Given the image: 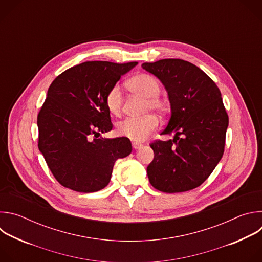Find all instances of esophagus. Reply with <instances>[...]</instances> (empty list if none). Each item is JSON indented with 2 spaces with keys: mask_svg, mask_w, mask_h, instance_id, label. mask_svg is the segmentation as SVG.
Listing matches in <instances>:
<instances>
[{
  "mask_svg": "<svg viewBox=\"0 0 262 262\" xmlns=\"http://www.w3.org/2000/svg\"><path fill=\"white\" fill-rule=\"evenodd\" d=\"M142 146H143V145H142V144H140V143L133 142V148H134V149H136V150H137V149H140Z\"/></svg>",
  "mask_w": 262,
  "mask_h": 262,
  "instance_id": "esophagus-1",
  "label": "esophagus"
}]
</instances>
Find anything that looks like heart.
<instances>
[{"mask_svg": "<svg viewBox=\"0 0 262 262\" xmlns=\"http://www.w3.org/2000/svg\"><path fill=\"white\" fill-rule=\"evenodd\" d=\"M128 88L146 98V110L155 111L159 114H165L168 110V101L159 97L161 85L150 74L140 73L128 81ZM104 103L112 115L118 116L121 112L122 92L119 85H114L105 94ZM159 125V120L154 115L143 118H126L117 123V133L134 142H142L152 134Z\"/></svg>", "mask_w": 262, "mask_h": 262, "instance_id": "1", "label": "heart"}]
</instances>
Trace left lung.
Segmentation results:
<instances>
[{
	"label": "left lung",
	"instance_id": "left-lung-1",
	"mask_svg": "<svg viewBox=\"0 0 262 262\" xmlns=\"http://www.w3.org/2000/svg\"><path fill=\"white\" fill-rule=\"evenodd\" d=\"M164 85L171 117L156 141L154 161L147 167L151 185L165 193H181L202 184L221 161L225 147L228 115L215 83L196 65L181 59L143 63Z\"/></svg>",
	"mask_w": 262,
	"mask_h": 262
}]
</instances>
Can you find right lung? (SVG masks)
<instances>
[{
    "mask_svg": "<svg viewBox=\"0 0 262 262\" xmlns=\"http://www.w3.org/2000/svg\"><path fill=\"white\" fill-rule=\"evenodd\" d=\"M138 62L91 61L73 66L51 84L37 117L38 148L60 184L81 193L108 184L118 159L132 152L127 138L105 139L113 127L104 97Z\"/></svg>",
    "mask_w": 262,
    "mask_h": 262,
    "instance_id": "add662e5",
    "label": "right lung"
}]
</instances>
